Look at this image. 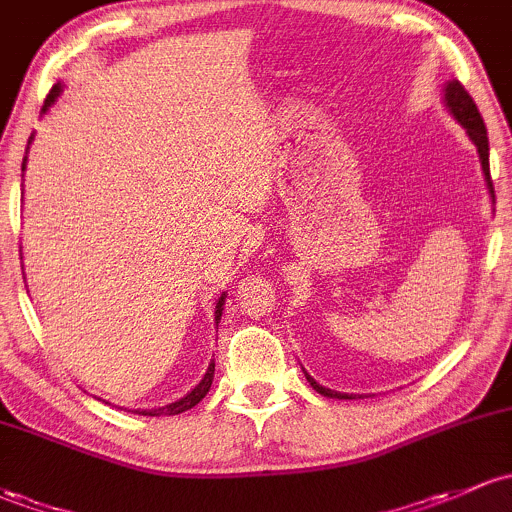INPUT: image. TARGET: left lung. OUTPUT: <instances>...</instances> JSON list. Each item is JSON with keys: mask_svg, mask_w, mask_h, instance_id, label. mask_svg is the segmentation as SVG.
Listing matches in <instances>:
<instances>
[{"mask_svg": "<svg viewBox=\"0 0 512 512\" xmlns=\"http://www.w3.org/2000/svg\"><path fill=\"white\" fill-rule=\"evenodd\" d=\"M442 102H444V107H447V112L461 124V129L466 131V136H469L471 144L476 146L478 161H481V170H483V180H486V190H488V195H491V202L496 205V192H493V183H491V166H488L486 124H483V119H481V114H478L474 100H471L469 92L461 87L459 80H449V82H444ZM302 373H305L307 383H310L317 393L324 395V398H339V400H354L356 398L354 393H339V390L320 386V383H317L315 378L305 371V368H302Z\"/></svg>", "mask_w": 512, "mask_h": 512, "instance_id": "1", "label": "left lung"}]
</instances>
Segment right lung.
Segmentation results:
<instances>
[{"label": "right lung", "mask_w": 512, "mask_h": 512, "mask_svg": "<svg viewBox=\"0 0 512 512\" xmlns=\"http://www.w3.org/2000/svg\"><path fill=\"white\" fill-rule=\"evenodd\" d=\"M60 92H63V85H56V87H53V90H51V95H48V97H46V102H43V109H41V114H46L48 109H51L53 104L58 102ZM31 141H34V134H31V139H29V146H31ZM29 146H26V153H29ZM24 170H26V156H24V163H21V173H24ZM224 300H227V293H222V295H219L217 305H214V324H219V320H222ZM212 378H214V361H210V366H207V371H205V376H202V381L197 383V386L192 388L188 395H183V398H180V400H175V403H168V405H163V408L136 410V412H139V415H151V417H161V415H180V412H185V410L195 408V405L200 403V400L205 398L207 393H210V388H212Z\"/></svg>", "instance_id": "add662e5"}]
</instances>
